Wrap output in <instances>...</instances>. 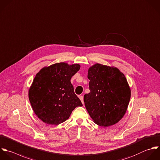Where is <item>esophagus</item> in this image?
Masks as SVG:
<instances>
[{
  "instance_id": "1",
  "label": "esophagus",
  "mask_w": 160,
  "mask_h": 160,
  "mask_svg": "<svg viewBox=\"0 0 160 160\" xmlns=\"http://www.w3.org/2000/svg\"><path fill=\"white\" fill-rule=\"evenodd\" d=\"M79 98H80V100H81V102H82V103H83V105H84V102H83V96H82V95H80V96H79Z\"/></svg>"
}]
</instances>
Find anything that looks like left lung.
<instances>
[{
    "mask_svg": "<svg viewBox=\"0 0 160 160\" xmlns=\"http://www.w3.org/2000/svg\"><path fill=\"white\" fill-rule=\"evenodd\" d=\"M87 77L90 92L83 100L93 122L102 127L117 123L126 113L131 97L125 75L117 67L97 63L88 68Z\"/></svg>",
    "mask_w": 160,
    "mask_h": 160,
    "instance_id": "1",
    "label": "left lung"
}]
</instances>
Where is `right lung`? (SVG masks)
Instances as JSON below:
<instances>
[{
	"label": "right lung",
	"mask_w": 160,
	"mask_h": 160,
	"mask_svg": "<svg viewBox=\"0 0 160 160\" xmlns=\"http://www.w3.org/2000/svg\"><path fill=\"white\" fill-rule=\"evenodd\" d=\"M80 68L78 63L60 62L44 67L36 74L28 98L35 114L45 123L58 125L68 120L77 107L83 106L70 82Z\"/></svg>",
	"instance_id": "right-lung-1"
}]
</instances>
